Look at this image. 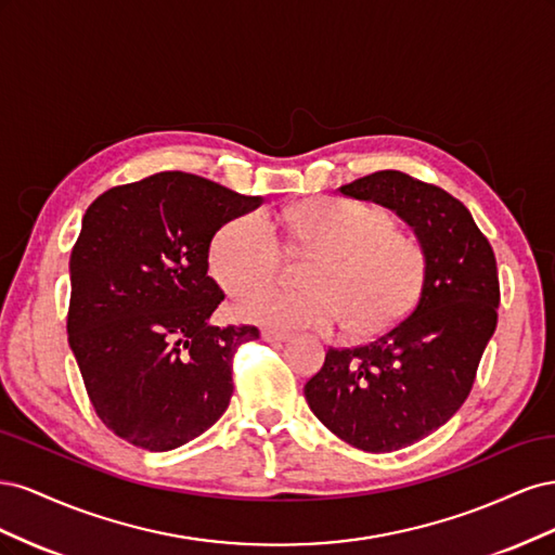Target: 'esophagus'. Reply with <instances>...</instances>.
I'll return each instance as SVG.
<instances>
[{"label": "esophagus", "mask_w": 555, "mask_h": 555, "mask_svg": "<svg viewBox=\"0 0 555 555\" xmlns=\"http://www.w3.org/2000/svg\"><path fill=\"white\" fill-rule=\"evenodd\" d=\"M261 338H263L266 343H282V340L289 338V333L273 331V328H263V331H261Z\"/></svg>", "instance_id": "esophagus-1"}]
</instances>
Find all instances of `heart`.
<instances>
[{
  "label": "heart",
  "instance_id": "1",
  "mask_svg": "<svg viewBox=\"0 0 555 555\" xmlns=\"http://www.w3.org/2000/svg\"><path fill=\"white\" fill-rule=\"evenodd\" d=\"M292 255H306V292L263 289L236 300L238 317L271 328L333 331L365 340L393 328L410 312L424 282V251L393 229L389 212L354 201L314 198L282 217ZM210 273L238 296L275 280L282 247L261 212L233 217L217 229L208 249Z\"/></svg>",
  "mask_w": 555,
  "mask_h": 555
}]
</instances>
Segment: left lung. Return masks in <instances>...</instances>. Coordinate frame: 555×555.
<instances>
[{
	"mask_svg": "<svg viewBox=\"0 0 555 555\" xmlns=\"http://www.w3.org/2000/svg\"><path fill=\"white\" fill-rule=\"evenodd\" d=\"M338 192L412 227L424 284L412 314L393 328L359 347H331L304 391L319 422L347 444L396 451L444 426L469 396L498 324L495 255L469 210L435 184L377 171Z\"/></svg>",
	"mask_w": 555,
	"mask_h": 555,
	"instance_id": "obj_1",
	"label": "left lung"
}]
</instances>
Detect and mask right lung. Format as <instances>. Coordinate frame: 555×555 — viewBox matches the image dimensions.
Here are the masks:
<instances>
[{"mask_svg": "<svg viewBox=\"0 0 555 555\" xmlns=\"http://www.w3.org/2000/svg\"><path fill=\"white\" fill-rule=\"evenodd\" d=\"M222 184L164 171L104 192L72 249L69 347L96 416L147 451L182 447L229 408L231 363L257 326H212L208 275L222 224L261 206Z\"/></svg>", "mask_w": 555, "mask_h": 555, "instance_id": "add662e5", "label": "right lung"}]
</instances>
